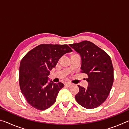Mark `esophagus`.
Here are the masks:
<instances>
[{"label": "esophagus", "mask_w": 129, "mask_h": 129, "mask_svg": "<svg viewBox=\"0 0 129 129\" xmlns=\"http://www.w3.org/2000/svg\"><path fill=\"white\" fill-rule=\"evenodd\" d=\"M65 85L67 87H70L72 85V84H71V83H69V82H67L65 84Z\"/></svg>", "instance_id": "esophagus-1"}]
</instances>
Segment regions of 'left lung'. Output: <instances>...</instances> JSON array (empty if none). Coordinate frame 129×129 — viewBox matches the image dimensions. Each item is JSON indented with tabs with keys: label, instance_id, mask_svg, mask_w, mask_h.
Here are the masks:
<instances>
[{
	"label": "left lung",
	"instance_id": "8db88e82",
	"mask_svg": "<svg viewBox=\"0 0 129 129\" xmlns=\"http://www.w3.org/2000/svg\"><path fill=\"white\" fill-rule=\"evenodd\" d=\"M81 57V72L88 77V86L80 85L79 92L75 99L80 105L94 109L103 103L108 97L114 81L112 60L109 54L89 41L69 44Z\"/></svg>",
	"mask_w": 129,
	"mask_h": 129
}]
</instances>
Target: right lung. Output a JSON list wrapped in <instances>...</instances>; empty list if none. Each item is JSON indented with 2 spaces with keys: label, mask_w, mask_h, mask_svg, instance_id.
I'll list each match as a JSON object with an SVG mask.
<instances>
[{
  "label": "right lung",
  "mask_w": 129,
  "mask_h": 129,
  "mask_svg": "<svg viewBox=\"0 0 129 129\" xmlns=\"http://www.w3.org/2000/svg\"><path fill=\"white\" fill-rule=\"evenodd\" d=\"M68 45L40 44L22 58L19 68V85L28 103L39 110L51 107L64 85L48 82L50 71L61 57L71 52Z\"/></svg>",
  "instance_id": "1"
}]
</instances>
